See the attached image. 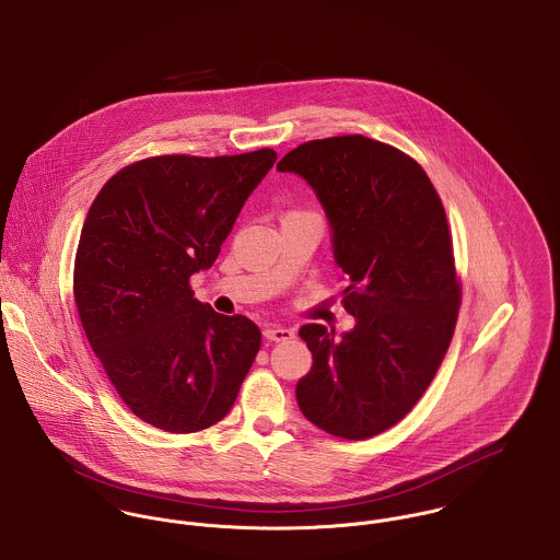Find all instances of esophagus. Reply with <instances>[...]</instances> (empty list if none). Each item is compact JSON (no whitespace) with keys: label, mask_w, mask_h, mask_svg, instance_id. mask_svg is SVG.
Segmentation results:
<instances>
[{"label":"esophagus","mask_w":560,"mask_h":560,"mask_svg":"<svg viewBox=\"0 0 560 560\" xmlns=\"http://www.w3.org/2000/svg\"><path fill=\"white\" fill-rule=\"evenodd\" d=\"M264 336L270 341H290V339H294V331L285 329V327H268L264 331Z\"/></svg>","instance_id":"34e87169"}]
</instances>
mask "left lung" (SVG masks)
I'll return each instance as SVG.
<instances>
[{
    "label": "left lung",
    "instance_id": "obj_1",
    "mask_svg": "<svg viewBox=\"0 0 560 560\" xmlns=\"http://www.w3.org/2000/svg\"><path fill=\"white\" fill-rule=\"evenodd\" d=\"M277 168L305 177L325 206L341 305L357 318L341 337L299 331L314 354L299 407L329 435L374 438L418 405L454 336L460 281L444 203L411 155L361 133L303 142Z\"/></svg>",
    "mask_w": 560,
    "mask_h": 560
}]
</instances>
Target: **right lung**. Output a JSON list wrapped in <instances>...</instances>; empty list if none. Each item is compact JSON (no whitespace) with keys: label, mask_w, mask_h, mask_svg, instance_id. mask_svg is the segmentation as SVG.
<instances>
[{"label":"right lung","mask_w":560,"mask_h":560,"mask_svg":"<svg viewBox=\"0 0 560 560\" xmlns=\"http://www.w3.org/2000/svg\"><path fill=\"white\" fill-rule=\"evenodd\" d=\"M240 155H153L113 175L82 226L73 296L91 348L142 422L199 433L221 422L248 374L261 331L195 299L244 201L275 164Z\"/></svg>","instance_id":"obj_1"}]
</instances>
